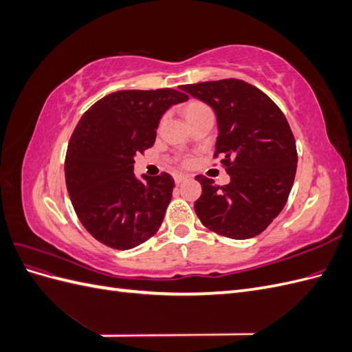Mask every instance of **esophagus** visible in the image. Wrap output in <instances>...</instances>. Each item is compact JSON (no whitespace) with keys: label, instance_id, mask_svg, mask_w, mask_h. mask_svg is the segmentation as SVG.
<instances>
[{"label":"esophagus","instance_id":"34e87169","mask_svg":"<svg viewBox=\"0 0 352 352\" xmlns=\"http://www.w3.org/2000/svg\"><path fill=\"white\" fill-rule=\"evenodd\" d=\"M189 179V176H186V175H182V173H177V175H175V182L179 185V184H182V182H185V180H188Z\"/></svg>","mask_w":352,"mask_h":352}]
</instances>
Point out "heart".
I'll use <instances>...</instances> for the list:
<instances>
[{"label":"heart","instance_id":"obj_1","mask_svg":"<svg viewBox=\"0 0 352 352\" xmlns=\"http://www.w3.org/2000/svg\"><path fill=\"white\" fill-rule=\"evenodd\" d=\"M207 107L202 102H199V101H190V102H188L186 105H185V116L188 117V116H190V114H194V113H198V111H201V110H206Z\"/></svg>","mask_w":352,"mask_h":352}]
</instances>
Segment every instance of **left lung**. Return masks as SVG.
Segmentation results:
<instances>
[{
	"label": "left lung",
	"mask_w": 352,
	"mask_h": 352,
	"mask_svg": "<svg viewBox=\"0 0 352 352\" xmlns=\"http://www.w3.org/2000/svg\"><path fill=\"white\" fill-rule=\"evenodd\" d=\"M211 105L219 136L214 158L230 176L219 186L198 175L202 194L195 212L211 232L230 239L260 235L283 210L296 173L295 138L285 114L267 95L239 79L182 85Z\"/></svg>",
	"instance_id": "obj_1"
}]
</instances>
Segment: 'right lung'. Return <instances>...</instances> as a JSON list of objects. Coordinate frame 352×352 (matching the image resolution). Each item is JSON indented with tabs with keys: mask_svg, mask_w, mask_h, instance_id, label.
<instances>
[{
	"mask_svg": "<svg viewBox=\"0 0 352 352\" xmlns=\"http://www.w3.org/2000/svg\"><path fill=\"white\" fill-rule=\"evenodd\" d=\"M186 100L172 88L117 91L80 117L66 153V186L83 228L98 242L131 250L162 226L175 180L166 172L138 180L135 155L154 145L170 105Z\"/></svg>",
	"mask_w": 352,
	"mask_h": 352,
	"instance_id": "add662e5",
	"label": "right lung"
}]
</instances>
